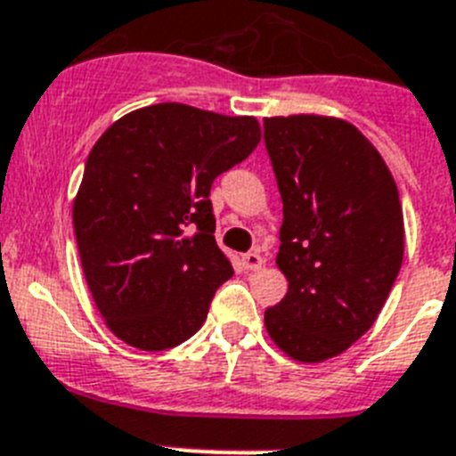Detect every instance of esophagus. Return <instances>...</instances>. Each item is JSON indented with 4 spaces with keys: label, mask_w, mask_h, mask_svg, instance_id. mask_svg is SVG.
Instances as JSON below:
<instances>
[{
    "label": "esophagus",
    "mask_w": 456,
    "mask_h": 456,
    "mask_svg": "<svg viewBox=\"0 0 456 456\" xmlns=\"http://www.w3.org/2000/svg\"><path fill=\"white\" fill-rule=\"evenodd\" d=\"M242 260H244V267L251 272L260 270V267L265 265V260H263V256H260L258 251H248V254H244Z\"/></svg>",
    "instance_id": "34e87169"
}]
</instances>
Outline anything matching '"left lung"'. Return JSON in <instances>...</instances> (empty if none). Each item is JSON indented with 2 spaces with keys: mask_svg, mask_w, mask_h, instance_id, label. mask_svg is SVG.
I'll list each match as a JSON object with an SVG mask.
<instances>
[{
  "mask_svg": "<svg viewBox=\"0 0 456 456\" xmlns=\"http://www.w3.org/2000/svg\"><path fill=\"white\" fill-rule=\"evenodd\" d=\"M265 147L283 202L276 265L286 297L265 328L297 362H322L379 318L403 260L399 191L379 150L337 117H267Z\"/></svg>",
  "mask_w": 456,
  "mask_h": 456,
  "instance_id": "left-lung-1",
  "label": "left lung"
}]
</instances>
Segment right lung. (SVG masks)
I'll list each match as a JSON object with an SVG mask.
<instances>
[{"label": "right lung", "mask_w": 456, "mask_h": 456, "mask_svg": "<svg viewBox=\"0 0 456 456\" xmlns=\"http://www.w3.org/2000/svg\"><path fill=\"white\" fill-rule=\"evenodd\" d=\"M256 117L157 103L96 140L73 200L85 279L117 339L140 350L180 346L202 328L232 276L214 240L209 189L256 150Z\"/></svg>", "instance_id": "add662e5"}]
</instances>
